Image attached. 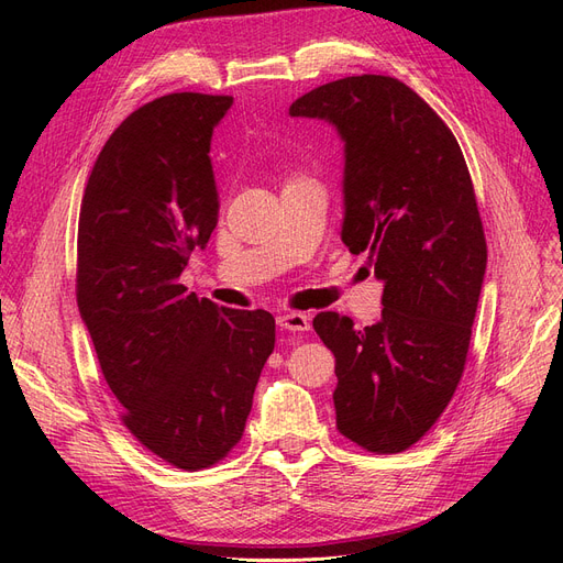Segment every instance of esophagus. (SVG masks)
Returning <instances> with one entry per match:
<instances>
[{
    "label": "esophagus",
    "mask_w": 563,
    "mask_h": 563,
    "mask_svg": "<svg viewBox=\"0 0 563 563\" xmlns=\"http://www.w3.org/2000/svg\"><path fill=\"white\" fill-rule=\"evenodd\" d=\"M278 327L285 331H295V334L299 331L301 334V331L310 329V318L303 313H285L278 318Z\"/></svg>",
    "instance_id": "34e87169"
}]
</instances>
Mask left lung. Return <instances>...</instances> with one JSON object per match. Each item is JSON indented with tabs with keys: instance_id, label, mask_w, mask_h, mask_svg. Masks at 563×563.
I'll return each mask as SVG.
<instances>
[{
	"instance_id": "1",
	"label": "left lung",
	"mask_w": 563,
	"mask_h": 563,
	"mask_svg": "<svg viewBox=\"0 0 563 563\" xmlns=\"http://www.w3.org/2000/svg\"><path fill=\"white\" fill-rule=\"evenodd\" d=\"M289 115L322 118L345 141L341 239L385 283L383 320H313L334 352L336 429L376 454L418 443L462 380L487 266V241L460 143L406 82L347 76L299 97Z\"/></svg>"
}]
</instances>
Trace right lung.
<instances>
[{
	"label": "right lung",
	"mask_w": 563,
	"mask_h": 563,
	"mask_svg": "<svg viewBox=\"0 0 563 563\" xmlns=\"http://www.w3.org/2000/svg\"><path fill=\"white\" fill-rule=\"evenodd\" d=\"M232 101L174 92L130 113L95 162L78 218L76 301L120 420L183 471L236 448L276 345L266 310L216 306L178 283L218 224L208 153Z\"/></svg>",
	"instance_id": "obj_1"
}]
</instances>
